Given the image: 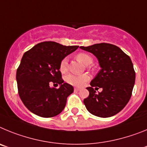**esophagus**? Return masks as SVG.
<instances>
[{
  "label": "esophagus",
  "mask_w": 147,
  "mask_h": 147,
  "mask_svg": "<svg viewBox=\"0 0 147 147\" xmlns=\"http://www.w3.org/2000/svg\"><path fill=\"white\" fill-rule=\"evenodd\" d=\"M79 90H80V88H77V87H76V88H74V91H79Z\"/></svg>",
  "instance_id": "34e87169"
}]
</instances>
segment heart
<instances>
[{"label": "heart", "mask_w": 147, "mask_h": 147, "mask_svg": "<svg viewBox=\"0 0 147 147\" xmlns=\"http://www.w3.org/2000/svg\"><path fill=\"white\" fill-rule=\"evenodd\" d=\"M76 57L80 61L85 65L91 64L93 59L89 54L86 53H79L76 55ZM59 71L62 73H65L67 71V58L65 57L62 59L59 64ZM89 80V76L88 74H69L65 76V81L70 85L75 86H82Z\"/></svg>", "instance_id": "obj_1"}]
</instances>
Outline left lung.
I'll list each match as a JSON object with an SVG mask.
<instances>
[{
	"label": "left lung",
	"instance_id": "1",
	"mask_svg": "<svg viewBox=\"0 0 147 147\" xmlns=\"http://www.w3.org/2000/svg\"><path fill=\"white\" fill-rule=\"evenodd\" d=\"M80 49L94 54L101 67L91 86L87 88L89 96L84 104L96 116L111 117L125 107L132 96L136 72L130 57L116 45L105 42ZM94 86L102 88V91L96 94Z\"/></svg>",
	"mask_w": 147,
	"mask_h": 147
}]
</instances>
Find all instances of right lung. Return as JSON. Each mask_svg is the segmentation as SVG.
<instances>
[{"label": "right lung", "mask_w": 147, "mask_h": 147, "mask_svg": "<svg viewBox=\"0 0 147 147\" xmlns=\"http://www.w3.org/2000/svg\"><path fill=\"white\" fill-rule=\"evenodd\" d=\"M78 47L45 41L24 53L17 69L16 80L20 99L31 112L40 117L51 118L63 110L74 88L64 83L59 64ZM50 81L61 86L50 88Z\"/></svg>", "instance_id": "1"}]
</instances>
